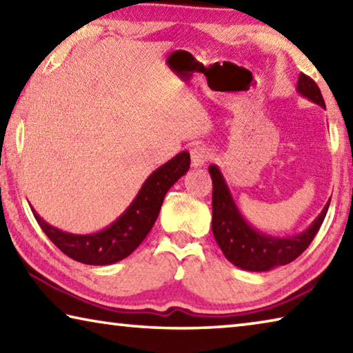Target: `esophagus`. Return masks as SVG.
I'll list each match as a JSON object with an SVG mask.
<instances>
[{"mask_svg":"<svg viewBox=\"0 0 353 353\" xmlns=\"http://www.w3.org/2000/svg\"><path fill=\"white\" fill-rule=\"evenodd\" d=\"M190 157L193 168H202V166H205V163L208 162V159L212 157V152L210 149L205 146H194L190 151Z\"/></svg>","mask_w":353,"mask_h":353,"instance_id":"obj_1","label":"esophagus"}]
</instances>
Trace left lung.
Returning a JSON list of instances; mask_svg holds the SVG:
<instances>
[{
	"label": "left lung",
	"mask_w": 353,
	"mask_h": 353,
	"mask_svg": "<svg viewBox=\"0 0 353 353\" xmlns=\"http://www.w3.org/2000/svg\"><path fill=\"white\" fill-rule=\"evenodd\" d=\"M296 90L301 97L325 109L319 87L308 76L303 73L299 74ZM208 172L213 181L212 230L214 240L223 250L225 259L244 271L265 272L296 260L318 234L321 224L324 223L328 205H330V199H328L322 212L301 234L272 236L255 229L243 216L218 166L210 165Z\"/></svg>",
	"instance_id": "obj_1"
}]
</instances>
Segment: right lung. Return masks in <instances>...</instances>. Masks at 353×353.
I'll return each instance as SVG.
<instances>
[{"mask_svg": "<svg viewBox=\"0 0 353 353\" xmlns=\"http://www.w3.org/2000/svg\"><path fill=\"white\" fill-rule=\"evenodd\" d=\"M190 168V154L179 152L152 171L129 207L110 225L93 234H70L35 213L41 230L65 255L83 265L104 266L126 259L145 240L162 208L165 194Z\"/></svg>", "mask_w": 353, "mask_h": 353, "instance_id": "1", "label": "right lung"}]
</instances>
